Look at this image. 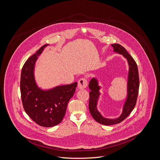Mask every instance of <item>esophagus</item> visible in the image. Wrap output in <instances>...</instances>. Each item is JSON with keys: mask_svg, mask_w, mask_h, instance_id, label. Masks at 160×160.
<instances>
[{"mask_svg": "<svg viewBox=\"0 0 160 160\" xmlns=\"http://www.w3.org/2000/svg\"><path fill=\"white\" fill-rule=\"evenodd\" d=\"M88 86V82L86 78H80L78 82V88L85 89Z\"/></svg>", "mask_w": 160, "mask_h": 160, "instance_id": "esophagus-1", "label": "esophagus"}]
</instances>
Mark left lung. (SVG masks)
<instances>
[{
  "label": "left lung",
  "mask_w": 160,
  "mask_h": 160,
  "mask_svg": "<svg viewBox=\"0 0 160 160\" xmlns=\"http://www.w3.org/2000/svg\"><path fill=\"white\" fill-rule=\"evenodd\" d=\"M112 46L113 47L114 52L122 54L128 59L129 66L128 82V98L123 107V113L119 118L110 120L104 118L101 116L96 107L97 102L99 96V89L100 87L98 86V82L95 78L91 79L89 83V88L91 89V91L89 92V109L90 113L94 120L98 123L107 126L120 123L128 117L134 109V107L136 106L139 88V72L136 61L121 45L114 43L112 44Z\"/></svg>",
  "instance_id": "obj_1"
}]
</instances>
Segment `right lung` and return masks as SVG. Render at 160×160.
I'll return each mask as SVG.
<instances>
[{
	"label": "right lung",
	"mask_w": 160,
	"mask_h": 160,
	"mask_svg": "<svg viewBox=\"0 0 160 160\" xmlns=\"http://www.w3.org/2000/svg\"><path fill=\"white\" fill-rule=\"evenodd\" d=\"M47 45L42 46L24 63L21 73L20 91L23 108L28 116L41 126L52 127L62 122L77 83L48 91H42L37 87L34 77V66L37 56Z\"/></svg>",
	"instance_id": "add662e5"
}]
</instances>
